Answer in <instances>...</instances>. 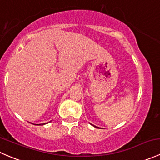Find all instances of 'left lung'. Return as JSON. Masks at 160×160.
Returning <instances> with one entry per match:
<instances>
[{
	"label": "left lung",
	"mask_w": 160,
	"mask_h": 160,
	"mask_svg": "<svg viewBox=\"0 0 160 160\" xmlns=\"http://www.w3.org/2000/svg\"><path fill=\"white\" fill-rule=\"evenodd\" d=\"M95 127H96V126H95Z\"/></svg>",
	"instance_id": "8db88e82"
}]
</instances>
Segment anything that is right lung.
Masks as SVG:
<instances>
[{
    "label": "right lung",
    "mask_w": 160,
    "mask_h": 160,
    "mask_svg": "<svg viewBox=\"0 0 160 160\" xmlns=\"http://www.w3.org/2000/svg\"><path fill=\"white\" fill-rule=\"evenodd\" d=\"M42 125H43V124H42Z\"/></svg>",
    "instance_id": "obj_1"
}]
</instances>
